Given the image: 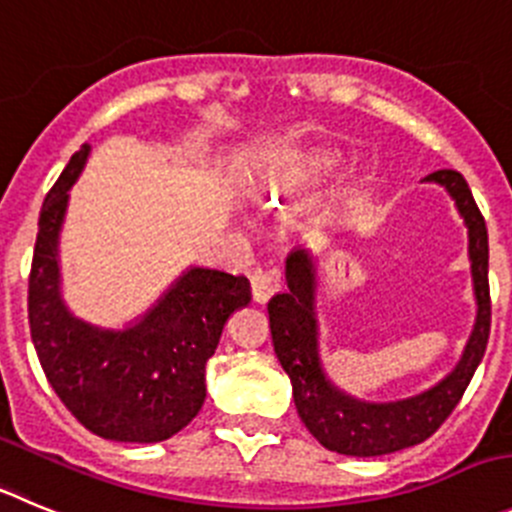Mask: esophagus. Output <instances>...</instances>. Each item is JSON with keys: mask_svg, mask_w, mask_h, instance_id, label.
I'll use <instances>...</instances> for the list:
<instances>
[{"mask_svg": "<svg viewBox=\"0 0 512 512\" xmlns=\"http://www.w3.org/2000/svg\"><path fill=\"white\" fill-rule=\"evenodd\" d=\"M278 288V275L262 270L255 272V278H252V298H255V303H267Z\"/></svg>", "mask_w": 512, "mask_h": 512, "instance_id": "34e87169", "label": "esophagus"}]
</instances>
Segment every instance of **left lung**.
<instances>
[{"label": "left lung", "instance_id": "left-lung-1", "mask_svg": "<svg viewBox=\"0 0 512 512\" xmlns=\"http://www.w3.org/2000/svg\"><path fill=\"white\" fill-rule=\"evenodd\" d=\"M424 181L444 186L455 199L457 212L467 224L470 237L472 288L477 300L475 328L470 333L460 364L432 389L399 401H361L338 389L323 371L318 351V321H315L313 257L298 247L285 260L288 293H278L267 303L272 346L280 366L293 384L295 409L326 450L351 457H379L404 450L432 437L442 422L460 404L472 374L485 356L490 338V283H487V227L475 197L460 171L439 169Z\"/></svg>", "mask_w": 512, "mask_h": 512}]
</instances>
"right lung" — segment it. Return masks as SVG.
Here are the masks:
<instances>
[{
  "mask_svg": "<svg viewBox=\"0 0 512 512\" xmlns=\"http://www.w3.org/2000/svg\"><path fill=\"white\" fill-rule=\"evenodd\" d=\"M83 143L42 202L30 270V333L47 381L73 417L113 442H164L197 417L204 369L224 323L252 300L250 280L209 267L189 270L123 331L75 318L60 295V229Z\"/></svg>",
  "mask_w": 512,
  "mask_h": 512,
  "instance_id": "right-lung-1",
  "label": "right lung"
}]
</instances>
